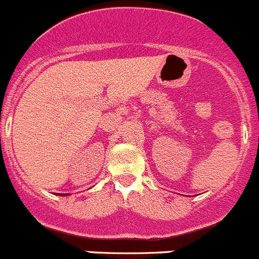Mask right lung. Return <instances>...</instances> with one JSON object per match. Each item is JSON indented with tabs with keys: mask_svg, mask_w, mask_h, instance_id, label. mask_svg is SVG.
Wrapping results in <instances>:
<instances>
[{
	"mask_svg": "<svg viewBox=\"0 0 259 259\" xmlns=\"http://www.w3.org/2000/svg\"><path fill=\"white\" fill-rule=\"evenodd\" d=\"M60 195H63V196H65V195H68V194H60Z\"/></svg>",
	"mask_w": 259,
	"mask_h": 259,
	"instance_id": "right-lung-1",
	"label": "right lung"
}]
</instances>
